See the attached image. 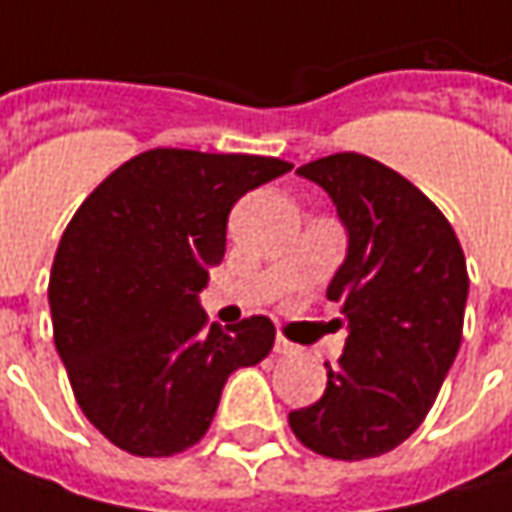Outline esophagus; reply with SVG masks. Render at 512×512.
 <instances>
[{"mask_svg": "<svg viewBox=\"0 0 512 512\" xmlns=\"http://www.w3.org/2000/svg\"><path fill=\"white\" fill-rule=\"evenodd\" d=\"M275 353H281V356H284V353H295V345H292L289 339H284V336H278V339H275Z\"/></svg>", "mask_w": 512, "mask_h": 512, "instance_id": "obj_1", "label": "esophagus"}]
</instances>
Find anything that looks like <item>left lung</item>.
Segmentation results:
<instances>
[{
    "mask_svg": "<svg viewBox=\"0 0 512 512\" xmlns=\"http://www.w3.org/2000/svg\"><path fill=\"white\" fill-rule=\"evenodd\" d=\"M298 173L321 185L347 228V257L327 286L342 304L345 353L321 400L289 411L295 437L324 458L391 452L426 420L464 333V249L435 202L359 153ZM342 324V321H339Z\"/></svg>",
    "mask_w": 512,
    "mask_h": 512,
    "instance_id": "obj_1",
    "label": "left lung"
}]
</instances>
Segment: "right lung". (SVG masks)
Here are the masks:
<instances>
[{"label": "right lung", "instance_id": "1", "mask_svg": "<svg viewBox=\"0 0 512 512\" xmlns=\"http://www.w3.org/2000/svg\"><path fill=\"white\" fill-rule=\"evenodd\" d=\"M286 170L272 156L156 147L75 211L48 278L54 345L80 411L118 449L185 452L208 432L228 376L269 356V318L208 327L199 292L226 255L234 202Z\"/></svg>", "mask_w": 512, "mask_h": 512}]
</instances>
